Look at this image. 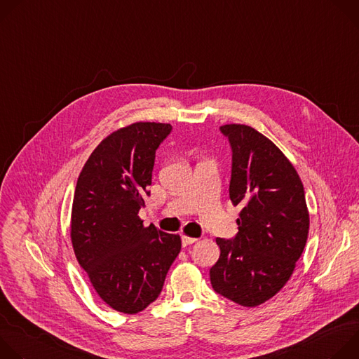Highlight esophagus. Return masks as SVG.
I'll list each match as a JSON object with an SVG mask.
<instances>
[{
	"mask_svg": "<svg viewBox=\"0 0 359 359\" xmlns=\"http://www.w3.org/2000/svg\"><path fill=\"white\" fill-rule=\"evenodd\" d=\"M197 241V238L196 237H189V236H182V243H183V245L186 247V245H190V244H193V243H196Z\"/></svg>",
	"mask_w": 359,
	"mask_h": 359,
	"instance_id": "34e87169",
	"label": "esophagus"
}]
</instances>
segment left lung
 Listing matches in <instances>:
<instances>
[{"label":"left lung","mask_w":359,"mask_h":359,"mask_svg":"<svg viewBox=\"0 0 359 359\" xmlns=\"http://www.w3.org/2000/svg\"><path fill=\"white\" fill-rule=\"evenodd\" d=\"M231 146L230 200L240 206L238 233L216 238L220 257L210 269L215 291L257 306L290 280L310 229L302 182L284 153L247 125L220 126Z\"/></svg>","instance_id":"left-lung-1"}]
</instances>
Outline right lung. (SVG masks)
Segmentation results:
<instances>
[{
  "instance_id": "add662e5",
  "label": "right lung",
  "mask_w": 359,
  "mask_h": 359,
  "mask_svg": "<svg viewBox=\"0 0 359 359\" xmlns=\"http://www.w3.org/2000/svg\"><path fill=\"white\" fill-rule=\"evenodd\" d=\"M169 123L136 122L118 129L90 153L75 187L71 240L79 266L111 309L136 314L155 301L182 240L143 226L139 210Z\"/></svg>"
}]
</instances>
